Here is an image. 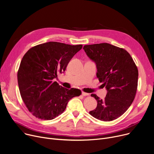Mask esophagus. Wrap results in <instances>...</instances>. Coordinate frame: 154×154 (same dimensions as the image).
I'll return each instance as SVG.
<instances>
[{
	"label": "esophagus",
	"mask_w": 154,
	"mask_h": 154,
	"mask_svg": "<svg viewBox=\"0 0 154 154\" xmlns=\"http://www.w3.org/2000/svg\"><path fill=\"white\" fill-rule=\"evenodd\" d=\"M82 95L83 96H89V94L88 93H87V92H82Z\"/></svg>",
	"instance_id": "34e87169"
}]
</instances>
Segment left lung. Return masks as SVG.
I'll list each match as a JSON object with an SVG mask.
<instances>
[{
	"instance_id": "8db88e82",
	"label": "left lung",
	"mask_w": 154,
	"mask_h": 154,
	"mask_svg": "<svg viewBox=\"0 0 154 154\" xmlns=\"http://www.w3.org/2000/svg\"><path fill=\"white\" fill-rule=\"evenodd\" d=\"M87 55L96 63L97 77L107 93L104 100L96 94L97 102L89 114L97 119L110 122L122 116L133 103L137 91L138 69L133 59L124 49L108 43L85 45Z\"/></svg>"
}]
</instances>
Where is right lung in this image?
<instances>
[{
  "label": "right lung",
  "instance_id": "add662e5",
  "mask_svg": "<svg viewBox=\"0 0 154 154\" xmlns=\"http://www.w3.org/2000/svg\"><path fill=\"white\" fill-rule=\"evenodd\" d=\"M82 45L49 42L34 46L23 56L17 73L21 97L35 117L51 120L65 110L68 101L79 96L81 90L68 89L54 79L65 72Z\"/></svg>",
  "mask_w": 154,
  "mask_h": 154
}]
</instances>
